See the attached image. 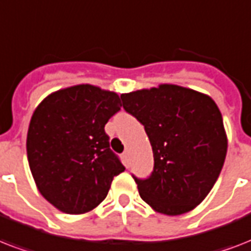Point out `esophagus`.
<instances>
[{
  "label": "esophagus",
  "mask_w": 251,
  "mask_h": 251,
  "mask_svg": "<svg viewBox=\"0 0 251 251\" xmlns=\"http://www.w3.org/2000/svg\"><path fill=\"white\" fill-rule=\"evenodd\" d=\"M124 157H125L126 160H127V159H129V150H126L125 152H124Z\"/></svg>",
  "instance_id": "esophagus-1"
}]
</instances>
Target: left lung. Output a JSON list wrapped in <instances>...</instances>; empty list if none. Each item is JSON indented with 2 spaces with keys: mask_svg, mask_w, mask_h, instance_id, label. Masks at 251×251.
I'll list each match as a JSON object with an SVG mask.
<instances>
[{
  "mask_svg": "<svg viewBox=\"0 0 251 251\" xmlns=\"http://www.w3.org/2000/svg\"><path fill=\"white\" fill-rule=\"evenodd\" d=\"M121 99L124 109L145 126L152 147L151 176L134 177L141 198L168 216L194 210L214 187L228 149L216 102L206 94L167 83Z\"/></svg>",
  "mask_w": 251,
  "mask_h": 251,
  "instance_id": "left-lung-1",
  "label": "left lung"
}]
</instances>
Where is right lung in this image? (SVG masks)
<instances>
[{"mask_svg":"<svg viewBox=\"0 0 251 251\" xmlns=\"http://www.w3.org/2000/svg\"><path fill=\"white\" fill-rule=\"evenodd\" d=\"M116 92L92 84L54 91L36 106L27 133V157L37 190L65 214L90 212L125 171L104 126L121 109Z\"/></svg>","mask_w":251,"mask_h":251,"instance_id":"obj_1","label":"right lung"}]
</instances>
